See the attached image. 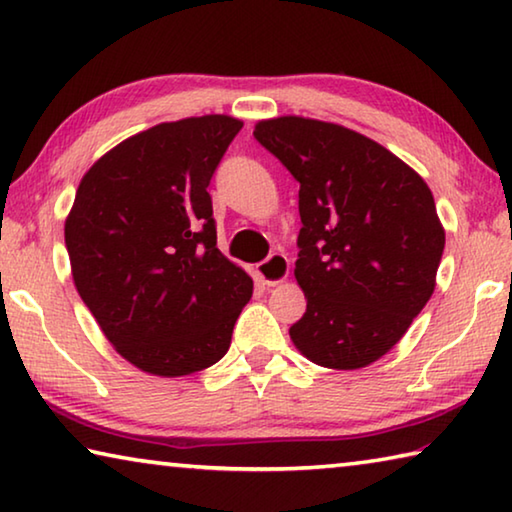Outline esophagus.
Here are the masks:
<instances>
[{
	"instance_id": "obj_1",
	"label": "esophagus",
	"mask_w": 512,
	"mask_h": 512,
	"mask_svg": "<svg viewBox=\"0 0 512 512\" xmlns=\"http://www.w3.org/2000/svg\"><path fill=\"white\" fill-rule=\"evenodd\" d=\"M287 275H289V259L282 253L268 255L264 262L257 264V277L262 280V284H266V287H275V284L284 282L287 280Z\"/></svg>"
}]
</instances>
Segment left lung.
<instances>
[{"label":"left lung","instance_id":"obj_1","mask_svg":"<svg viewBox=\"0 0 512 512\" xmlns=\"http://www.w3.org/2000/svg\"><path fill=\"white\" fill-rule=\"evenodd\" d=\"M255 140L300 183L289 334L309 361L357 370L393 348L436 289L445 230L427 183L370 137L329 121L264 119Z\"/></svg>","mask_w":512,"mask_h":512}]
</instances>
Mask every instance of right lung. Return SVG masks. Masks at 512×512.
I'll return each instance as SVG.
<instances>
[{
	"label": "right lung",
	"mask_w": 512,
	"mask_h": 512,
	"mask_svg": "<svg viewBox=\"0 0 512 512\" xmlns=\"http://www.w3.org/2000/svg\"><path fill=\"white\" fill-rule=\"evenodd\" d=\"M241 121H164L85 173L65 221L76 291L121 357L149 375L210 368L253 296L250 275L216 248V167Z\"/></svg>",
	"instance_id": "1"
}]
</instances>
